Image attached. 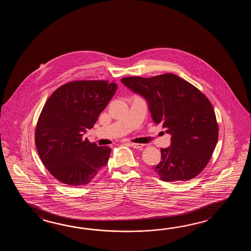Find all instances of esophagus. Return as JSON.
Wrapping results in <instances>:
<instances>
[{
  "mask_svg": "<svg viewBox=\"0 0 251 251\" xmlns=\"http://www.w3.org/2000/svg\"><path fill=\"white\" fill-rule=\"evenodd\" d=\"M133 148H134V149H143V147H144V144H130Z\"/></svg>",
  "mask_w": 251,
  "mask_h": 251,
  "instance_id": "esophagus-1",
  "label": "esophagus"
}]
</instances>
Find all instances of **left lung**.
Returning <instances> with one entry per match:
<instances>
[{
    "label": "left lung",
    "mask_w": 251,
    "mask_h": 251,
    "mask_svg": "<svg viewBox=\"0 0 251 251\" xmlns=\"http://www.w3.org/2000/svg\"><path fill=\"white\" fill-rule=\"evenodd\" d=\"M122 83L144 97L152 120L171 135L160 150L153 171L163 181H184L207 165L218 141V125L211 102L187 80L173 74L151 78L125 77Z\"/></svg>",
    "instance_id": "8db88e82"
}]
</instances>
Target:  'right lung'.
I'll return each mask as SVG.
<instances>
[{
	"label": "right lung",
	"mask_w": 251,
	"mask_h": 251,
	"mask_svg": "<svg viewBox=\"0 0 251 251\" xmlns=\"http://www.w3.org/2000/svg\"><path fill=\"white\" fill-rule=\"evenodd\" d=\"M118 89L107 80H76L59 87L38 118L35 143L48 171L68 186L89 184L107 163L111 149L83 139Z\"/></svg>",
	"instance_id": "add662e5"
}]
</instances>
